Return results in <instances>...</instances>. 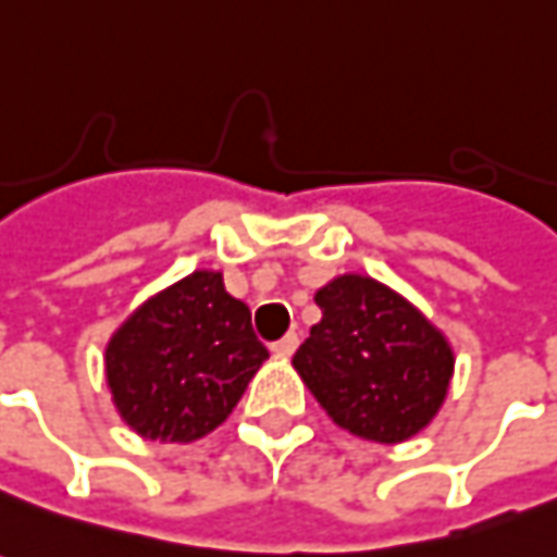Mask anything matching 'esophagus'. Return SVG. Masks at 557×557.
<instances>
[{
    "instance_id": "1",
    "label": "esophagus",
    "mask_w": 557,
    "mask_h": 557,
    "mask_svg": "<svg viewBox=\"0 0 557 557\" xmlns=\"http://www.w3.org/2000/svg\"><path fill=\"white\" fill-rule=\"evenodd\" d=\"M297 345H300V336L297 333H287V336H282L278 343L272 345V351H275V358H290L297 351Z\"/></svg>"
}]
</instances>
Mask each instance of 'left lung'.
Listing matches in <instances>:
<instances>
[{
    "label": "left lung",
    "mask_w": 557,
    "mask_h": 557,
    "mask_svg": "<svg viewBox=\"0 0 557 557\" xmlns=\"http://www.w3.org/2000/svg\"><path fill=\"white\" fill-rule=\"evenodd\" d=\"M321 306L294 370L343 431L406 443L446 403L455 351L446 333L394 287L345 272L318 287Z\"/></svg>",
    "instance_id": "1"
}]
</instances>
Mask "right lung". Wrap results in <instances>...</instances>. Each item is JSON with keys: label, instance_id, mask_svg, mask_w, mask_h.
Returning <instances> with one entry per match:
<instances>
[{"label": "right lung", "instance_id": "1", "mask_svg": "<svg viewBox=\"0 0 557 557\" xmlns=\"http://www.w3.org/2000/svg\"><path fill=\"white\" fill-rule=\"evenodd\" d=\"M270 351L224 272L197 270L157 290L106 345V382L133 433L194 443L224 424Z\"/></svg>", "mask_w": 557, "mask_h": 557}]
</instances>
